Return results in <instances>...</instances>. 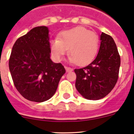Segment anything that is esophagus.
<instances>
[{
	"mask_svg": "<svg viewBox=\"0 0 134 134\" xmlns=\"http://www.w3.org/2000/svg\"><path fill=\"white\" fill-rule=\"evenodd\" d=\"M65 68L66 71H67V72H71V71H72V70H73L72 68H71V67H67V66H65Z\"/></svg>",
	"mask_w": 134,
	"mask_h": 134,
	"instance_id": "34e87169",
	"label": "esophagus"
}]
</instances>
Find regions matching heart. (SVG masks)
Returning a JSON list of instances; mask_svg holds the SVG:
<instances>
[{"instance_id": "obj_1", "label": "heart", "mask_w": 134, "mask_h": 134, "mask_svg": "<svg viewBox=\"0 0 134 134\" xmlns=\"http://www.w3.org/2000/svg\"><path fill=\"white\" fill-rule=\"evenodd\" d=\"M99 39L95 32L84 27L77 26L63 31L51 41V50L58 61L63 59L69 48L70 62L78 65H86L95 58L98 50Z\"/></svg>"}]
</instances>
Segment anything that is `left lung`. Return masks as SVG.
I'll list each match as a JSON object with an SVG mask.
<instances>
[{"mask_svg": "<svg viewBox=\"0 0 134 134\" xmlns=\"http://www.w3.org/2000/svg\"><path fill=\"white\" fill-rule=\"evenodd\" d=\"M100 46L95 59L81 69H75V86L84 98L97 100L104 98L117 82L121 58L111 36L102 32Z\"/></svg>", "mask_w": 134, "mask_h": 134, "instance_id": "obj_1", "label": "left lung"}]
</instances>
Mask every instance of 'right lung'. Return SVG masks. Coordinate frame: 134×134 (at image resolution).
Listing matches in <instances>:
<instances>
[{"mask_svg":"<svg viewBox=\"0 0 134 134\" xmlns=\"http://www.w3.org/2000/svg\"><path fill=\"white\" fill-rule=\"evenodd\" d=\"M48 30L34 28L14 43L9 59L13 84L26 99L41 102L56 93L60 78L65 73L62 63H53Z\"/></svg>","mask_w":134,"mask_h":134,"instance_id":"add662e5","label":"right lung"}]
</instances>
